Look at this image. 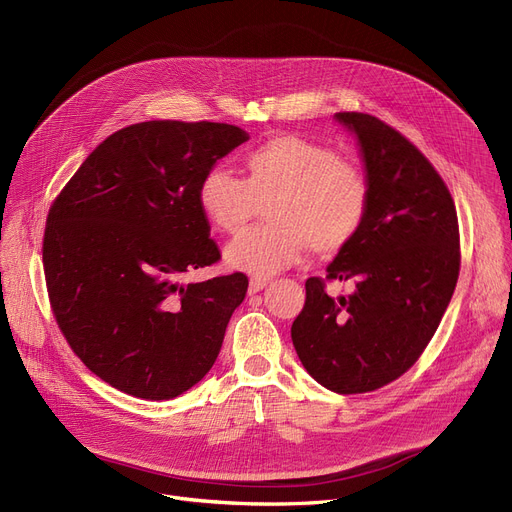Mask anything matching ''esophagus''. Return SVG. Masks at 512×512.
Returning a JSON list of instances; mask_svg holds the SVG:
<instances>
[{
  "label": "esophagus",
  "mask_w": 512,
  "mask_h": 512,
  "mask_svg": "<svg viewBox=\"0 0 512 512\" xmlns=\"http://www.w3.org/2000/svg\"><path fill=\"white\" fill-rule=\"evenodd\" d=\"M267 286V278H251L249 280V294H255Z\"/></svg>",
  "instance_id": "34e87169"
}]
</instances>
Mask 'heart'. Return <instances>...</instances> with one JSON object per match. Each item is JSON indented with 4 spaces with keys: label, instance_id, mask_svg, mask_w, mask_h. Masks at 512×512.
Segmentation results:
<instances>
[{
    "label": "heart",
    "instance_id": "b5f03b06",
    "mask_svg": "<svg viewBox=\"0 0 512 512\" xmlns=\"http://www.w3.org/2000/svg\"><path fill=\"white\" fill-rule=\"evenodd\" d=\"M361 168L326 143L282 134L245 155V178L213 168L197 186L205 218L234 234L265 207L263 226L238 234L224 251L232 270L270 276L309 249L336 255L361 232L369 211Z\"/></svg>",
    "mask_w": 512,
    "mask_h": 512
}]
</instances>
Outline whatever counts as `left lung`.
Listing matches in <instances>:
<instances>
[{"label": "left lung", "mask_w": 512, "mask_h": 512, "mask_svg": "<svg viewBox=\"0 0 512 512\" xmlns=\"http://www.w3.org/2000/svg\"><path fill=\"white\" fill-rule=\"evenodd\" d=\"M336 120L357 134L371 195L361 232L326 279L358 288L332 300L324 278H309L290 334L313 380L363 394L411 369L436 334L459 280L461 238L448 186L407 137L369 114Z\"/></svg>", "instance_id": "left-lung-1"}]
</instances>
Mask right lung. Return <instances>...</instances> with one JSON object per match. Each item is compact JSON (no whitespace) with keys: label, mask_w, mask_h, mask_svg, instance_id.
<instances>
[{"label":"right lung","mask_w":512,"mask_h":512,"mask_svg":"<svg viewBox=\"0 0 512 512\" xmlns=\"http://www.w3.org/2000/svg\"><path fill=\"white\" fill-rule=\"evenodd\" d=\"M245 141V130L220 122L132 124L51 203L43 272L53 317L76 357L116 390L170 400L218 359L247 276L178 280L220 261L197 186Z\"/></svg>","instance_id":"add662e5"}]
</instances>
